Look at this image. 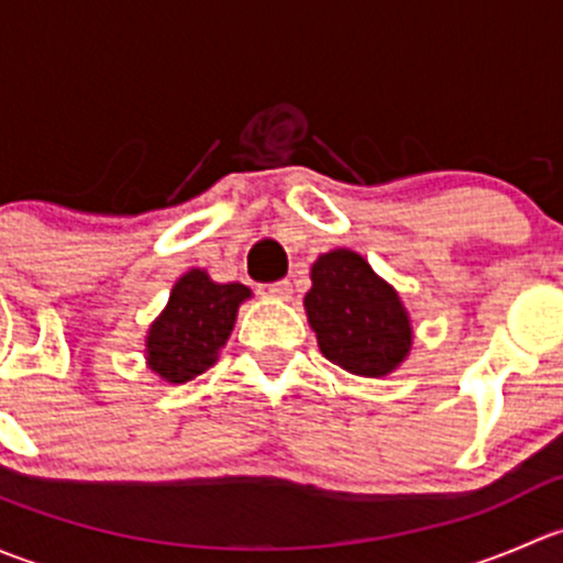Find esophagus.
<instances>
[{"label":"esophagus","mask_w":563,"mask_h":563,"mask_svg":"<svg viewBox=\"0 0 563 563\" xmlns=\"http://www.w3.org/2000/svg\"><path fill=\"white\" fill-rule=\"evenodd\" d=\"M261 294L269 299H291V283L280 280V283H269V286L261 288Z\"/></svg>","instance_id":"esophagus-1"}]
</instances>
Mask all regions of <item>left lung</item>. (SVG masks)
I'll return each mask as SVG.
<instances>
[{"label": "left lung", "mask_w": 563, "mask_h": 563, "mask_svg": "<svg viewBox=\"0 0 563 563\" xmlns=\"http://www.w3.org/2000/svg\"><path fill=\"white\" fill-rule=\"evenodd\" d=\"M310 280L305 313L329 362L362 378H384L406 362L413 345L411 316L356 250L321 253Z\"/></svg>", "instance_id": "obj_1"}]
</instances>
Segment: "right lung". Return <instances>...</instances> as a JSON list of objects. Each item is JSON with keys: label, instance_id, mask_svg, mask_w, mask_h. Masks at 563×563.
Segmentation results:
<instances>
[{"label": "right lung", "instance_id": "right-lung-1", "mask_svg": "<svg viewBox=\"0 0 563 563\" xmlns=\"http://www.w3.org/2000/svg\"><path fill=\"white\" fill-rule=\"evenodd\" d=\"M250 297L242 283H214L207 269L192 266L174 283L168 305L146 329V367L168 384L201 376L218 362L240 305Z\"/></svg>", "mask_w": 563, "mask_h": 563}]
</instances>
